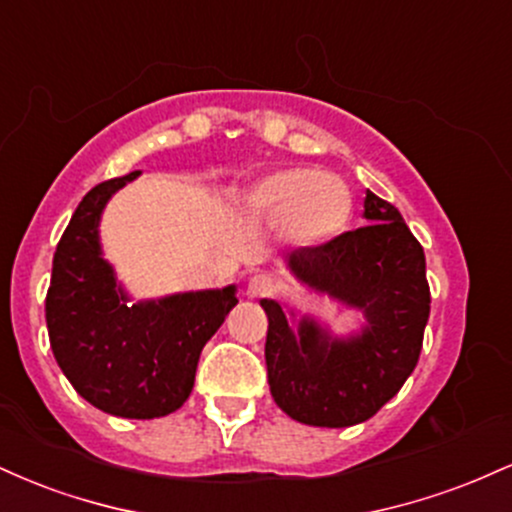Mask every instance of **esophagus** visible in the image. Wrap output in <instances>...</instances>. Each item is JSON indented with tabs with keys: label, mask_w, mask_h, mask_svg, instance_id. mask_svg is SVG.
Instances as JSON below:
<instances>
[{
	"label": "esophagus",
	"mask_w": 512,
	"mask_h": 512,
	"mask_svg": "<svg viewBox=\"0 0 512 512\" xmlns=\"http://www.w3.org/2000/svg\"><path fill=\"white\" fill-rule=\"evenodd\" d=\"M279 289H281V281L276 279V276L255 274L250 276L248 286H245V293H248V298H267V296H274Z\"/></svg>",
	"instance_id": "1"
}]
</instances>
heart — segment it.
<instances>
[{"label": "heart", "instance_id": "b5f03b06", "mask_svg": "<svg viewBox=\"0 0 512 512\" xmlns=\"http://www.w3.org/2000/svg\"><path fill=\"white\" fill-rule=\"evenodd\" d=\"M240 204L252 219L276 221L281 236L301 248L339 236L351 216V192L342 178L298 166L262 175Z\"/></svg>", "mask_w": 512, "mask_h": 512}]
</instances>
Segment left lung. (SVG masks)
Returning <instances> with one entry per match:
<instances>
[{"mask_svg":"<svg viewBox=\"0 0 512 512\" xmlns=\"http://www.w3.org/2000/svg\"><path fill=\"white\" fill-rule=\"evenodd\" d=\"M366 226L320 248L286 252L310 291L358 310L356 332L334 334L313 315L262 298L274 402L308 426L344 428L370 419L416 368L431 313L426 257L402 214L366 190Z\"/></svg>","mask_w":512,"mask_h":512,"instance_id":"8db88e82","label":"left lung"}]
</instances>
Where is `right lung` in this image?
<instances>
[{
	"label": "right lung",
	"mask_w": 512,
	"mask_h": 512,
	"mask_svg": "<svg viewBox=\"0 0 512 512\" xmlns=\"http://www.w3.org/2000/svg\"><path fill=\"white\" fill-rule=\"evenodd\" d=\"M142 170L105 180L76 207L52 260L45 320L74 390L105 414L158 419L185 404L197 361L236 308L238 286L134 301L103 257L105 204Z\"/></svg>",
	"instance_id": "right-lung-1"
}]
</instances>
